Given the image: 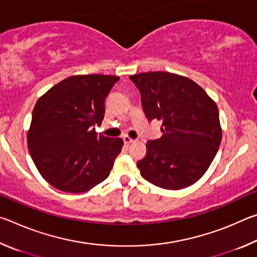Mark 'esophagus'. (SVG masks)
Listing matches in <instances>:
<instances>
[{
  "instance_id": "esophagus-1",
  "label": "esophagus",
  "mask_w": 257,
  "mask_h": 257,
  "mask_svg": "<svg viewBox=\"0 0 257 257\" xmlns=\"http://www.w3.org/2000/svg\"><path fill=\"white\" fill-rule=\"evenodd\" d=\"M123 142H124V144H130V143L134 142V139L130 138L129 136H123Z\"/></svg>"
}]
</instances>
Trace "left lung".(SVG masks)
I'll use <instances>...</instances> for the list:
<instances>
[{"instance_id": "obj_1", "label": "left lung", "mask_w": 257, "mask_h": 257, "mask_svg": "<svg viewBox=\"0 0 257 257\" xmlns=\"http://www.w3.org/2000/svg\"><path fill=\"white\" fill-rule=\"evenodd\" d=\"M149 121H162V137L149 141L137 162L142 177L160 188H186L202 178L219 150V110L189 78L165 71L130 76Z\"/></svg>"}]
</instances>
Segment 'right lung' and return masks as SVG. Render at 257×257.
Instances as JSON below:
<instances>
[{"mask_svg": "<svg viewBox=\"0 0 257 257\" xmlns=\"http://www.w3.org/2000/svg\"><path fill=\"white\" fill-rule=\"evenodd\" d=\"M119 77L71 76L38 98L28 130V150L42 177L67 193H85L105 180L123 146L95 132L106 96Z\"/></svg>", "mask_w": 257, "mask_h": 257, "instance_id": "right-lung-1", "label": "right lung"}]
</instances>
